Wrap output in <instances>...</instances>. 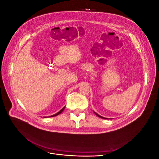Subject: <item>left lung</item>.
Segmentation results:
<instances>
[{
  "mask_svg": "<svg viewBox=\"0 0 159 159\" xmlns=\"http://www.w3.org/2000/svg\"><path fill=\"white\" fill-rule=\"evenodd\" d=\"M95 113V114L96 115H97V116H98L99 117H100V118H102V119H106V118H105V117H102V116H100V115H98V113H96L95 112H94Z\"/></svg>",
  "mask_w": 159,
  "mask_h": 159,
  "instance_id": "obj_1",
  "label": "left lung"
}]
</instances>
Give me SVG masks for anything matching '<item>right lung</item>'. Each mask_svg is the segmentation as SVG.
I'll return each instance as SVG.
<instances>
[{
  "mask_svg": "<svg viewBox=\"0 0 159 159\" xmlns=\"http://www.w3.org/2000/svg\"><path fill=\"white\" fill-rule=\"evenodd\" d=\"M65 109V107H63V108H62L60 111L59 112H57V113H56V114H54V115H51V116H50L49 117H54V116H56V115H59V114H60L62 111H64V109Z\"/></svg>",
  "mask_w": 159,
  "mask_h": 159,
  "instance_id": "1",
  "label": "right lung"
}]
</instances>
